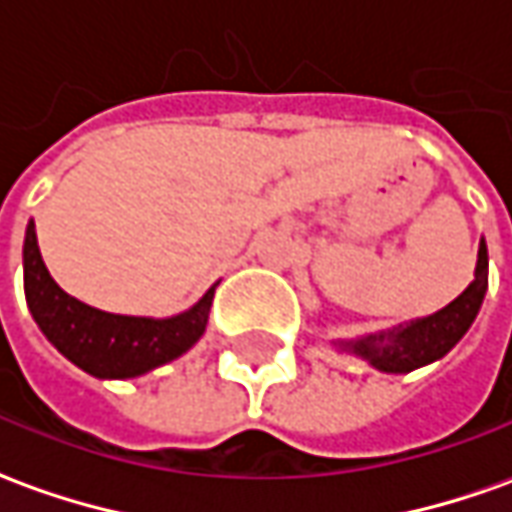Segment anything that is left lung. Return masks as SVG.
<instances>
[{
	"label": "left lung",
	"instance_id": "left-lung-1",
	"mask_svg": "<svg viewBox=\"0 0 512 512\" xmlns=\"http://www.w3.org/2000/svg\"><path fill=\"white\" fill-rule=\"evenodd\" d=\"M485 292H488V245L482 239L474 281L446 309H440L429 317L410 320L407 326H396V329L368 334V337L348 340V343L340 345L345 351H354L362 359H368L376 370L410 373L421 365L446 357L451 348L460 343V337L471 329V323L477 317Z\"/></svg>",
	"mask_w": 512,
	"mask_h": 512
}]
</instances>
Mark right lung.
<instances>
[{
    "instance_id": "obj_1",
    "label": "right lung",
    "mask_w": 512,
    "mask_h": 512,
    "mask_svg": "<svg viewBox=\"0 0 512 512\" xmlns=\"http://www.w3.org/2000/svg\"><path fill=\"white\" fill-rule=\"evenodd\" d=\"M24 295L49 343L97 379H133L186 354L203 337L214 301L209 290L189 312L167 320L100 312L66 295L49 276L33 222L24 236Z\"/></svg>"
}]
</instances>
